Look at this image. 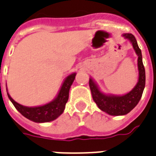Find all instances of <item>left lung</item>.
Returning a JSON list of instances; mask_svg holds the SVG:
<instances>
[{
  "instance_id": "1",
  "label": "left lung",
  "mask_w": 156,
  "mask_h": 156,
  "mask_svg": "<svg viewBox=\"0 0 156 156\" xmlns=\"http://www.w3.org/2000/svg\"><path fill=\"white\" fill-rule=\"evenodd\" d=\"M122 37L129 41L137 55L138 80L134 88L124 95L106 94L100 90L97 83L92 77L89 78V88L93 99L100 110L111 115H124L131 112L139 102L146 84V73L142 62V51L134 36L131 33H124Z\"/></svg>"
}]
</instances>
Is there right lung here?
Listing matches in <instances>:
<instances>
[{"instance_id": "obj_1", "label": "right lung", "mask_w": 156, "mask_h": 156, "mask_svg": "<svg viewBox=\"0 0 156 156\" xmlns=\"http://www.w3.org/2000/svg\"><path fill=\"white\" fill-rule=\"evenodd\" d=\"M76 73L73 72L65 78L58 94L54 100L46 104L37 107H25L15 102L7 92V95L14 107L27 119L36 123L53 121L64 112L65 106L69 97V90L74 81ZM7 90V89H6Z\"/></svg>"}]
</instances>
